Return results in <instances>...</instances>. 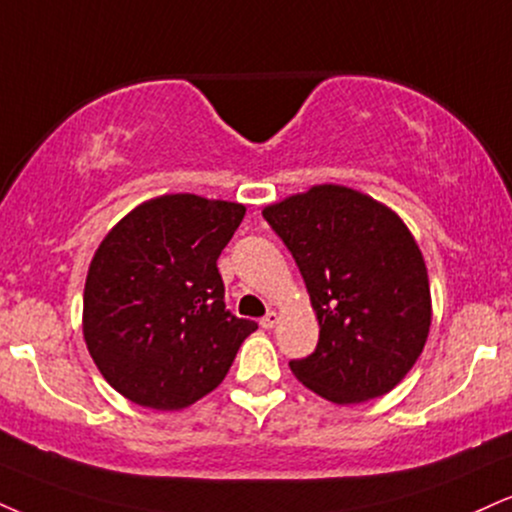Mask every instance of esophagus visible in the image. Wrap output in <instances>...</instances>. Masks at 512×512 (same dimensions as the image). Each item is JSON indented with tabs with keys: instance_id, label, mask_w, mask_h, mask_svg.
Listing matches in <instances>:
<instances>
[{
	"instance_id": "esophagus-1",
	"label": "esophagus",
	"mask_w": 512,
	"mask_h": 512,
	"mask_svg": "<svg viewBox=\"0 0 512 512\" xmlns=\"http://www.w3.org/2000/svg\"><path fill=\"white\" fill-rule=\"evenodd\" d=\"M276 322H279V315H276L274 310H269L267 315H264V317L260 319V326H262V329H272V326H274Z\"/></svg>"
}]
</instances>
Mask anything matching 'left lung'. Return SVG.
Masks as SVG:
<instances>
[{"mask_svg":"<svg viewBox=\"0 0 512 512\" xmlns=\"http://www.w3.org/2000/svg\"><path fill=\"white\" fill-rule=\"evenodd\" d=\"M262 217L291 250L319 319L315 353L291 360L295 377L338 405L389 393L432 324L427 267L408 226L343 186L291 195Z\"/></svg>","mask_w":512,"mask_h":512,"instance_id":"obj_1","label":"left lung"}]
</instances>
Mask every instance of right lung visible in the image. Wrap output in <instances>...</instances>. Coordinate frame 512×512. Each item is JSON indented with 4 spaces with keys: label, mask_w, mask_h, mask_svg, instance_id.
Wrapping results in <instances>:
<instances>
[{
    "label": "right lung",
    "mask_w": 512,
    "mask_h": 512,
    "mask_svg": "<svg viewBox=\"0 0 512 512\" xmlns=\"http://www.w3.org/2000/svg\"><path fill=\"white\" fill-rule=\"evenodd\" d=\"M238 202L162 195L126 214L90 262L83 334L102 377L152 410H181L224 381L257 329L226 310L217 269Z\"/></svg>",
    "instance_id": "obj_1"
}]
</instances>
